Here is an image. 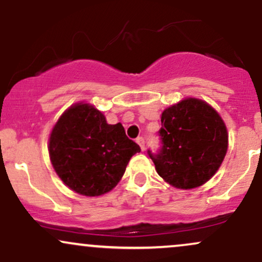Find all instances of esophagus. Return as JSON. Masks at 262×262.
<instances>
[{
  "instance_id": "34e87169",
  "label": "esophagus",
  "mask_w": 262,
  "mask_h": 262,
  "mask_svg": "<svg viewBox=\"0 0 262 262\" xmlns=\"http://www.w3.org/2000/svg\"><path fill=\"white\" fill-rule=\"evenodd\" d=\"M137 143L139 144V146H140L141 150L145 149V139H144L143 137H138L137 138Z\"/></svg>"
}]
</instances>
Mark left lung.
<instances>
[{
    "instance_id": "1",
    "label": "left lung",
    "mask_w": 262,
    "mask_h": 262,
    "mask_svg": "<svg viewBox=\"0 0 262 262\" xmlns=\"http://www.w3.org/2000/svg\"><path fill=\"white\" fill-rule=\"evenodd\" d=\"M160 148L148 154L158 173L177 188L203 185L217 172L228 149L219 114L206 102L187 98L162 112Z\"/></svg>"
}]
</instances>
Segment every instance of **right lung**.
<instances>
[{
    "instance_id": "1",
    "label": "right lung",
    "mask_w": 262,
    "mask_h": 262,
    "mask_svg": "<svg viewBox=\"0 0 262 262\" xmlns=\"http://www.w3.org/2000/svg\"><path fill=\"white\" fill-rule=\"evenodd\" d=\"M140 146L121 123L108 124L100 111L77 103L60 117L49 140V155L60 179L83 196L111 191Z\"/></svg>"
}]
</instances>
